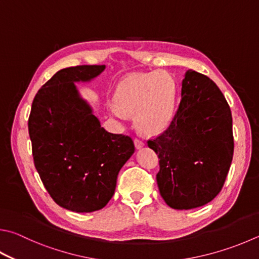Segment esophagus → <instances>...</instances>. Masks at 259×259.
<instances>
[{
    "mask_svg": "<svg viewBox=\"0 0 259 259\" xmlns=\"http://www.w3.org/2000/svg\"><path fill=\"white\" fill-rule=\"evenodd\" d=\"M134 143H135V146H136V148H137V149L144 147V145H145L143 140H140V139H138V138H135Z\"/></svg>",
    "mask_w": 259,
    "mask_h": 259,
    "instance_id": "1",
    "label": "esophagus"
}]
</instances>
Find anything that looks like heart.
<instances>
[{"label":"heart","mask_w":259,"mask_h":259,"mask_svg":"<svg viewBox=\"0 0 259 259\" xmlns=\"http://www.w3.org/2000/svg\"><path fill=\"white\" fill-rule=\"evenodd\" d=\"M177 84L164 72L137 73L124 78L116 88L111 113L120 120L135 113L136 122L147 134H158L167 128L175 114Z\"/></svg>","instance_id":"b5f03b06"}]
</instances>
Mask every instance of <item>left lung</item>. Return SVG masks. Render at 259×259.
<instances>
[{"instance_id":"obj_1","label":"left lung","mask_w":259,"mask_h":259,"mask_svg":"<svg viewBox=\"0 0 259 259\" xmlns=\"http://www.w3.org/2000/svg\"><path fill=\"white\" fill-rule=\"evenodd\" d=\"M147 144L158 154L157 186L170 207L191 209L213 200L222 190L234 148L231 110L216 83L188 70L175 117Z\"/></svg>"}]
</instances>
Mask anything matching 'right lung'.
I'll list each match as a JSON object with an SVG mask.
<instances>
[{"mask_svg": "<svg viewBox=\"0 0 259 259\" xmlns=\"http://www.w3.org/2000/svg\"><path fill=\"white\" fill-rule=\"evenodd\" d=\"M105 65L60 70L37 92L28 130L37 172L56 204L77 213L102 209L114 195L121 167L135 152L129 136L111 134L93 114L74 82Z\"/></svg>", "mask_w": 259, "mask_h": 259, "instance_id": "add662e5", "label": "right lung"}]
</instances>
